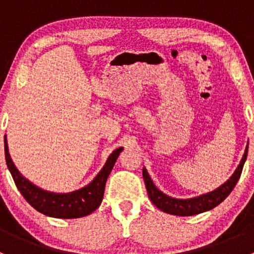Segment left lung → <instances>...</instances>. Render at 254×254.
I'll use <instances>...</instances> for the list:
<instances>
[{
  "instance_id": "8db88e82",
  "label": "left lung",
  "mask_w": 254,
  "mask_h": 254,
  "mask_svg": "<svg viewBox=\"0 0 254 254\" xmlns=\"http://www.w3.org/2000/svg\"><path fill=\"white\" fill-rule=\"evenodd\" d=\"M247 153L248 143L247 146H246L243 157L242 160H241L240 165L237 166L236 171H235L234 175L230 177L222 186H220L219 188H216L215 190L203 194V195L189 199H177L162 193V191L153 184L152 179L148 176L146 168H142V176L143 181H145L146 189H147L148 198L152 201L153 205L157 206L158 209L162 210L163 212L177 215V216H191V215L200 214V212L214 209L215 206L219 205L220 203H222V201L229 196V194L231 193L232 189L236 186V183L241 177V173H242L243 165H245L246 160H247Z\"/></svg>"
}]
</instances>
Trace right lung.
I'll use <instances>...</instances> for the list:
<instances>
[{
  "instance_id": "1",
  "label": "right lung",
  "mask_w": 254,
  "mask_h": 254,
  "mask_svg": "<svg viewBox=\"0 0 254 254\" xmlns=\"http://www.w3.org/2000/svg\"><path fill=\"white\" fill-rule=\"evenodd\" d=\"M123 151V147L117 148L109 155L106 165L101 172L94 177L93 181L78 190L70 193H54L39 188L25 177L20 175L19 171L14 166L8 152L7 139L4 136V156L6 163L11 172L12 178L16 183L18 190L20 191L25 200L35 210L47 216L58 217V219H77L86 215L92 214L94 210L101 205L104 195V187L115 165L118 156Z\"/></svg>"
}]
</instances>
